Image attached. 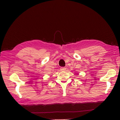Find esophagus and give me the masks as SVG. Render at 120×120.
<instances>
[{"mask_svg": "<svg viewBox=\"0 0 120 120\" xmlns=\"http://www.w3.org/2000/svg\"><path fill=\"white\" fill-rule=\"evenodd\" d=\"M61 71H65L66 70V68L65 67H62L60 68Z\"/></svg>", "mask_w": 120, "mask_h": 120, "instance_id": "34e87169", "label": "esophagus"}]
</instances>
